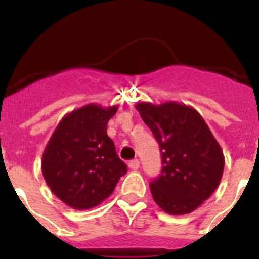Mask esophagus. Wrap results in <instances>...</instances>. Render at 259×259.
I'll list each match as a JSON object with an SVG mask.
<instances>
[{
    "label": "esophagus",
    "mask_w": 259,
    "mask_h": 259,
    "mask_svg": "<svg viewBox=\"0 0 259 259\" xmlns=\"http://www.w3.org/2000/svg\"><path fill=\"white\" fill-rule=\"evenodd\" d=\"M139 165H141V163H139V161H138V159H132V161L129 162V167L134 171L139 168Z\"/></svg>",
    "instance_id": "obj_1"
}]
</instances>
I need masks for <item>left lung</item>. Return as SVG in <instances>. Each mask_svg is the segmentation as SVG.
Here are the masks:
<instances>
[{"label":"left lung","instance_id":"1","mask_svg":"<svg viewBox=\"0 0 259 259\" xmlns=\"http://www.w3.org/2000/svg\"><path fill=\"white\" fill-rule=\"evenodd\" d=\"M162 156V170L149 183L154 202L166 213L187 214L208 199L224 172L222 149L193 107L178 102L138 103Z\"/></svg>","mask_w":259,"mask_h":259}]
</instances>
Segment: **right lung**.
<instances>
[{
	"instance_id": "right-lung-1",
	"label": "right lung",
	"mask_w": 259,
	"mask_h": 259,
	"mask_svg": "<svg viewBox=\"0 0 259 259\" xmlns=\"http://www.w3.org/2000/svg\"><path fill=\"white\" fill-rule=\"evenodd\" d=\"M117 106L87 105L62 118L46 146L42 174L59 199L75 209L98 206L112 194L127 167L107 135Z\"/></svg>"
}]
</instances>
